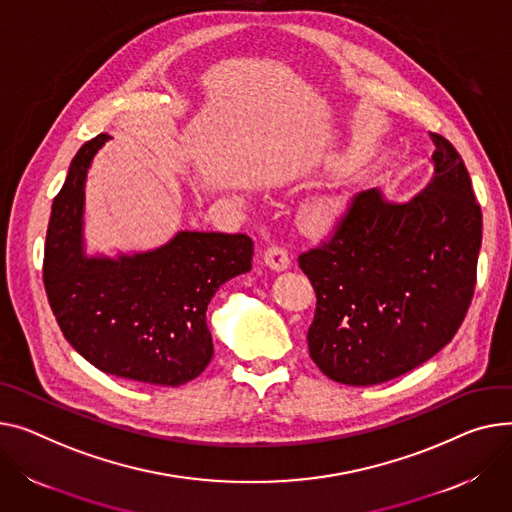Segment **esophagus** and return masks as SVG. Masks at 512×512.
I'll return each mask as SVG.
<instances>
[{
    "mask_svg": "<svg viewBox=\"0 0 512 512\" xmlns=\"http://www.w3.org/2000/svg\"><path fill=\"white\" fill-rule=\"evenodd\" d=\"M263 263L269 269H274V271H286L290 267V257H288V253L282 247L271 245L263 253Z\"/></svg>",
    "mask_w": 512,
    "mask_h": 512,
    "instance_id": "1",
    "label": "esophagus"
}]
</instances>
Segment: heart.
<instances>
[{"label": "heart", "instance_id": "1", "mask_svg": "<svg viewBox=\"0 0 512 512\" xmlns=\"http://www.w3.org/2000/svg\"><path fill=\"white\" fill-rule=\"evenodd\" d=\"M344 212H346V203L342 197L329 195V193L317 195L300 210L298 222L306 234L323 238L335 232V228L344 218Z\"/></svg>", "mask_w": 512, "mask_h": 512}]
</instances>
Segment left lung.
<instances>
[{"mask_svg": "<svg viewBox=\"0 0 512 512\" xmlns=\"http://www.w3.org/2000/svg\"><path fill=\"white\" fill-rule=\"evenodd\" d=\"M430 183L407 201L360 191L321 247L298 257L317 292L306 333L313 362L335 383L391 381L445 348L465 319L482 247V210L449 140Z\"/></svg>", "mask_w": 512, "mask_h": 512, "instance_id": "8db88e82", "label": "left lung"}]
</instances>
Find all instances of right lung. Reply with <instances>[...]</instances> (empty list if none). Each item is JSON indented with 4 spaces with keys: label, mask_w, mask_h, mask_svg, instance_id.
Returning a JSON list of instances; mask_svg holds the SVG:
<instances>
[{
    "label": "right lung",
    "mask_w": 512,
    "mask_h": 512,
    "mask_svg": "<svg viewBox=\"0 0 512 512\" xmlns=\"http://www.w3.org/2000/svg\"><path fill=\"white\" fill-rule=\"evenodd\" d=\"M109 140L100 133L78 150L53 201L47 298L65 339L92 366L125 381L179 387L210 364L208 304L222 284L251 269L253 241L181 230L152 251L86 255V173Z\"/></svg>",
    "instance_id": "right-lung-1"
}]
</instances>
